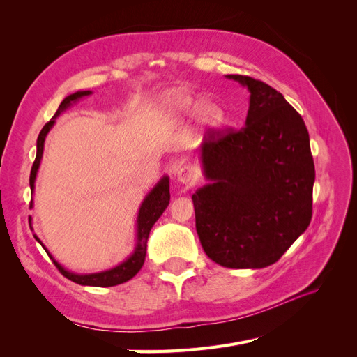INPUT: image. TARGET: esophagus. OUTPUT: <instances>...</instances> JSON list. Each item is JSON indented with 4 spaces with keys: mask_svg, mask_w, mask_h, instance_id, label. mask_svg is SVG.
I'll list each match as a JSON object with an SVG mask.
<instances>
[{
    "mask_svg": "<svg viewBox=\"0 0 357 357\" xmlns=\"http://www.w3.org/2000/svg\"><path fill=\"white\" fill-rule=\"evenodd\" d=\"M198 178V171L190 167V165H185L181 167L177 172V180L181 183V185H186V186H192L193 183L197 181Z\"/></svg>",
    "mask_w": 357,
    "mask_h": 357,
    "instance_id": "1",
    "label": "esophagus"
}]
</instances>
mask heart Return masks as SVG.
Listing matches in <instances>:
<instances>
[{"instance_id":"b5f03b06","label":"heart","mask_w":357,"mask_h":357,"mask_svg":"<svg viewBox=\"0 0 357 357\" xmlns=\"http://www.w3.org/2000/svg\"><path fill=\"white\" fill-rule=\"evenodd\" d=\"M162 110L171 119H180L190 116L197 112L198 121L208 126L218 128L225 122V107L214 98L201 100V96L186 88H176L162 96Z\"/></svg>"}]
</instances>
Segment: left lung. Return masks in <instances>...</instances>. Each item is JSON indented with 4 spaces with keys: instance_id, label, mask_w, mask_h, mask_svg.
I'll return each instance as SVG.
<instances>
[{
    "instance_id": "left-lung-1",
    "label": "left lung",
    "mask_w": 357,
    "mask_h": 357,
    "mask_svg": "<svg viewBox=\"0 0 357 357\" xmlns=\"http://www.w3.org/2000/svg\"><path fill=\"white\" fill-rule=\"evenodd\" d=\"M250 92L238 131L204 137L208 183L192 195L205 255L226 268L275 264L311 222L316 172L307 126L284 96L261 80L228 74Z\"/></svg>"
}]
</instances>
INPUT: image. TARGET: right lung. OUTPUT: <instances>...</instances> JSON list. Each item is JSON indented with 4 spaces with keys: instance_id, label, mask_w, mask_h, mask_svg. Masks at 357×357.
<instances>
[{
    "instance_id": "1",
    "label": "right lung",
    "mask_w": 357,
    "mask_h": 357,
    "mask_svg": "<svg viewBox=\"0 0 357 357\" xmlns=\"http://www.w3.org/2000/svg\"><path fill=\"white\" fill-rule=\"evenodd\" d=\"M92 95V91H77L71 95H68L67 98H63V101L61 102L58 112L55 113L50 121L45 125V128L41 129V132L37 138V156L34 160V165L31 168V176H29V186H31V193L34 195V189H36V178L38 174V168L41 164V158H43V150H45V142L46 137L50 132V129L55 125L56 119L66 112L67 109L73 104H75L77 101H80L84 96ZM169 204V177L164 176L162 177L155 188L150 190L147 195L144 197L142 205L138 208V214H137V223H135V247L134 252L129 255L123 262H121L119 265L110 268V269H104V271H98V273H91V274H77L73 273L70 269H67L66 266H62L55 257L52 256V253L47 250L46 245L41 243V240L34 234V238L43 245L46 253L50 256V259L53 261V264L56 265V268L62 273L63 277H67L71 282L82 284V286H95V287H110V286H117L122 284L128 280H131L132 277L137 275V273L142 269L144 259H146V252H147V240H149V234L152 231L153 225L156 223V220L160 218L162 213L165 211V208L168 207ZM34 205V201L31 199V205ZM31 222L32 218L29 215V228H31Z\"/></svg>"
}]
</instances>
